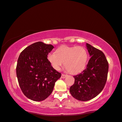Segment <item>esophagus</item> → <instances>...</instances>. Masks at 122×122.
Instances as JSON below:
<instances>
[{"label": "esophagus", "mask_w": 122, "mask_h": 122, "mask_svg": "<svg viewBox=\"0 0 122 122\" xmlns=\"http://www.w3.org/2000/svg\"><path fill=\"white\" fill-rule=\"evenodd\" d=\"M66 76H67V75L62 74V75H61V78H62V79H64V78H65Z\"/></svg>", "instance_id": "esophagus-1"}]
</instances>
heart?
Instances as JSON below:
<instances>
[{"instance_id":"1","label":"heart","mask_w":122,"mask_h":122,"mask_svg":"<svg viewBox=\"0 0 122 122\" xmlns=\"http://www.w3.org/2000/svg\"><path fill=\"white\" fill-rule=\"evenodd\" d=\"M47 60L56 70H59L65 62V66L69 72L76 74L85 68L88 53L83 47L62 46L57 49L56 53H48Z\"/></svg>"}]
</instances>
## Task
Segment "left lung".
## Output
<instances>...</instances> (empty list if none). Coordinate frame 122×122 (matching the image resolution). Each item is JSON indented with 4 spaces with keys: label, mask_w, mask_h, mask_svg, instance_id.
Here are the masks:
<instances>
[{
    "label": "left lung",
    "mask_w": 122,
    "mask_h": 122,
    "mask_svg": "<svg viewBox=\"0 0 122 122\" xmlns=\"http://www.w3.org/2000/svg\"><path fill=\"white\" fill-rule=\"evenodd\" d=\"M90 55L86 67L74 76L75 82L70 88L71 95L80 101H87L96 97L103 90L108 76L109 65L100 50L86 43Z\"/></svg>",
    "instance_id": "obj_1"
}]
</instances>
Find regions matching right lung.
<instances>
[{
	"label": "right lung",
	"mask_w": 122,
	"mask_h": 122,
	"mask_svg": "<svg viewBox=\"0 0 122 122\" xmlns=\"http://www.w3.org/2000/svg\"><path fill=\"white\" fill-rule=\"evenodd\" d=\"M53 48L51 45L36 42L26 47L18 59L16 74L19 86L24 95L33 101L48 98L61 76L47 60Z\"/></svg>",
	"instance_id": "1"
}]
</instances>
